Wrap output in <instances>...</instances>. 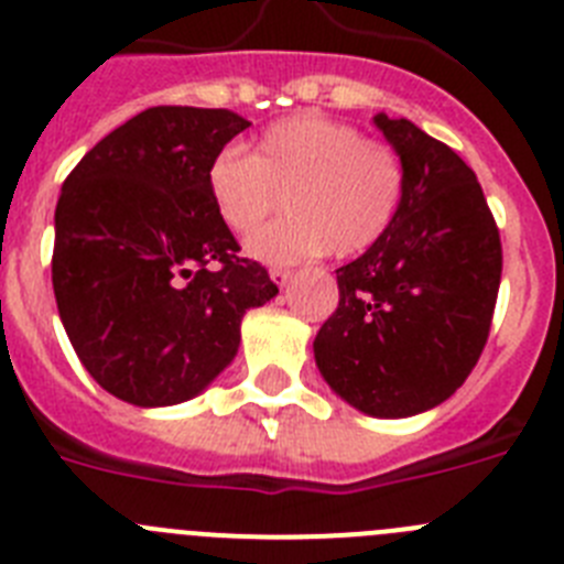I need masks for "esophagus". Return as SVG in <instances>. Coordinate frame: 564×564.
Here are the masks:
<instances>
[{
	"mask_svg": "<svg viewBox=\"0 0 564 564\" xmlns=\"http://www.w3.org/2000/svg\"><path fill=\"white\" fill-rule=\"evenodd\" d=\"M271 279H273V282H276L279 288H285L288 282H291V279H293V271H285V268H273Z\"/></svg>",
	"mask_w": 564,
	"mask_h": 564,
	"instance_id": "obj_1",
	"label": "esophagus"
}]
</instances>
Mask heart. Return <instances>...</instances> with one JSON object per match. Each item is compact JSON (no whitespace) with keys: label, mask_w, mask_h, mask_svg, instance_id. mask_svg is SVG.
Listing matches in <instances>:
<instances>
[{"label":"heart","mask_w":564,"mask_h":564,"mask_svg":"<svg viewBox=\"0 0 564 564\" xmlns=\"http://www.w3.org/2000/svg\"><path fill=\"white\" fill-rule=\"evenodd\" d=\"M206 188L214 214L248 237L286 194L289 214L248 239L251 257L273 265L333 251H370L406 200V163L392 143L347 121L299 112L253 138L248 154L228 147L212 158Z\"/></svg>","instance_id":"1"}]
</instances>
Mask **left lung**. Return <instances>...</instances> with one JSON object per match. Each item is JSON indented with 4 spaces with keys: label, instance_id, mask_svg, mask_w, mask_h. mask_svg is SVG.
Wrapping results in <instances>:
<instances>
[{
    "label": "left lung",
    "instance_id": "1",
    "mask_svg": "<svg viewBox=\"0 0 564 564\" xmlns=\"http://www.w3.org/2000/svg\"><path fill=\"white\" fill-rule=\"evenodd\" d=\"M406 163L398 220L336 271L338 307L316 333L325 381L376 417L432 410L475 370L502 273L500 228L475 172L406 118L376 115Z\"/></svg>",
    "mask_w": 564,
    "mask_h": 564
}]
</instances>
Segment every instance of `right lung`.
Returning a JSON list of instances; mask_svg holds the SVG:
<instances>
[{
  "mask_svg": "<svg viewBox=\"0 0 564 564\" xmlns=\"http://www.w3.org/2000/svg\"><path fill=\"white\" fill-rule=\"evenodd\" d=\"M251 123L231 109L149 107L67 174L53 291L87 372L134 406L206 390L239 322L279 293L214 214L206 169Z\"/></svg>",
  "mask_w": 564,
  "mask_h": 564,
  "instance_id": "add662e5",
  "label": "right lung"
}]
</instances>
